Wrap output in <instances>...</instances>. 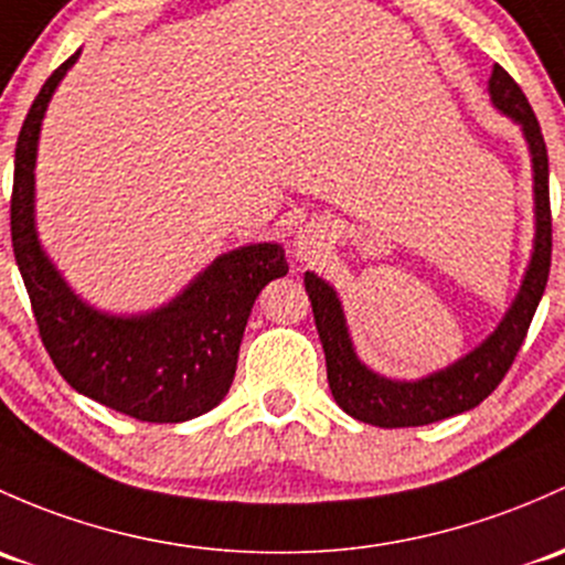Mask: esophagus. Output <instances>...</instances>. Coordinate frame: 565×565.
<instances>
[{
  "label": "esophagus",
  "instance_id": "obj_1",
  "mask_svg": "<svg viewBox=\"0 0 565 565\" xmlns=\"http://www.w3.org/2000/svg\"><path fill=\"white\" fill-rule=\"evenodd\" d=\"M328 224L322 222H308L302 224L295 235V254H298L300 263H313L324 254L328 248Z\"/></svg>",
  "mask_w": 565,
  "mask_h": 565
}]
</instances>
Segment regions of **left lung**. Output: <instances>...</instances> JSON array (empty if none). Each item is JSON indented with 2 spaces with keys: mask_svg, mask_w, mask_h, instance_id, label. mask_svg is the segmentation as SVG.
Listing matches in <instances>:
<instances>
[{
  "mask_svg": "<svg viewBox=\"0 0 565 565\" xmlns=\"http://www.w3.org/2000/svg\"><path fill=\"white\" fill-rule=\"evenodd\" d=\"M492 108L512 118L522 129L533 168V252L525 276L512 306L498 328L479 347L462 354L452 365L427 373L423 379H390L371 371L354 352L343 306L338 292L317 273H306V292L311 298L319 341L328 360V382L338 406L349 417L379 427H417L455 417L479 406L501 384L525 341L531 319L542 300L550 276L552 257V216H550V162L533 108L512 75L492 67L490 83Z\"/></svg>",
  "mask_w": 565,
  "mask_h": 565,
  "instance_id": "left-lung-1",
  "label": "left lung"
}]
</instances>
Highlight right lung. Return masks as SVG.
I'll use <instances>...</instances> for the list:
<instances>
[{"mask_svg":"<svg viewBox=\"0 0 565 565\" xmlns=\"http://www.w3.org/2000/svg\"><path fill=\"white\" fill-rule=\"evenodd\" d=\"M73 53L32 103L15 146L10 233L40 335L67 384L140 423H186L224 401L237 349L265 284L289 273L281 243L218 254L173 300L146 313H110L86 302L40 243L34 168L53 92L78 62Z\"/></svg>","mask_w":565,"mask_h":565,"instance_id":"obj_1","label":"right lung"}]
</instances>
